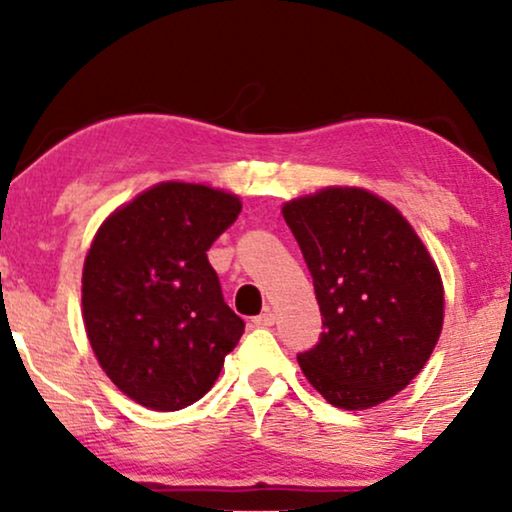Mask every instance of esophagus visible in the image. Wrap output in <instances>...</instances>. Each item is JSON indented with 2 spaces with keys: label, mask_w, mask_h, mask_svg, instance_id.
<instances>
[{
  "label": "esophagus",
  "mask_w": 512,
  "mask_h": 512,
  "mask_svg": "<svg viewBox=\"0 0 512 512\" xmlns=\"http://www.w3.org/2000/svg\"><path fill=\"white\" fill-rule=\"evenodd\" d=\"M254 324L256 326H272V324H275V312H272L270 307H265L263 314H258V317H254Z\"/></svg>",
  "instance_id": "obj_1"
}]
</instances>
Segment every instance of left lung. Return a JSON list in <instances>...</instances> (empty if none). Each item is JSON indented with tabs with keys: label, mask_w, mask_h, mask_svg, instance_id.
<instances>
[{
	"label": "left lung",
	"mask_w": 512,
	"mask_h": 512,
	"mask_svg": "<svg viewBox=\"0 0 512 512\" xmlns=\"http://www.w3.org/2000/svg\"><path fill=\"white\" fill-rule=\"evenodd\" d=\"M321 310L307 382L342 410L375 408L419 375L443 331L440 270L398 209L359 186L284 202Z\"/></svg>",
	"instance_id": "obj_1"
}]
</instances>
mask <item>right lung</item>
Segmentation results:
<instances>
[{
	"mask_svg": "<svg viewBox=\"0 0 512 512\" xmlns=\"http://www.w3.org/2000/svg\"><path fill=\"white\" fill-rule=\"evenodd\" d=\"M240 209L221 188L160 181L116 207L90 242L83 326L109 380L144 408L198 401L242 338L244 321L207 261Z\"/></svg>",
	"mask_w": 512,
	"mask_h": 512,
	"instance_id": "obj_1",
	"label": "right lung"
}]
</instances>
